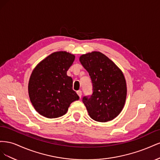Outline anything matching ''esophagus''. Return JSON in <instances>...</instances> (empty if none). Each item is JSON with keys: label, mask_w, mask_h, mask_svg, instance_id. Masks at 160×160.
<instances>
[{"label": "esophagus", "mask_w": 160, "mask_h": 160, "mask_svg": "<svg viewBox=\"0 0 160 160\" xmlns=\"http://www.w3.org/2000/svg\"><path fill=\"white\" fill-rule=\"evenodd\" d=\"M77 95H79V98H81V95H82V91H81V90L77 91Z\"/></svg>", "instance_id": "34e87169"}]
</instances>
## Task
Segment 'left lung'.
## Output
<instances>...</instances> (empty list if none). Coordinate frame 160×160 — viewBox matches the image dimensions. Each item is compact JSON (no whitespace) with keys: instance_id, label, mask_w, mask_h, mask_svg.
Listing matches in <instances>:
<instances>
[{"instance_id":"obj_1","label":"left lung","mask_w":160,"mask_h":160,"mask_svg":"<svg viewBox=\"0 0 160 160\" xmlns=\"http://www.w3.org/2000/svg\"><path fill=\"white\" fill-rule=\"evenodd\" d=\"M79 61L93 84V93L82 100L91 118L99 122L113 119L122 111L126 99L127 86L122 71L98 51L82 55Z\"/></svg>"}]
</instances>
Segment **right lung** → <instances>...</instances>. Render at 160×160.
I'll return each instance as SVG.
<instances>
[{
    "instance_id": "add662e5",
    "label": "right lung",
    "mask_w": 160,
    "mask_h": 160,
    "mask_svg": "<svg viewBox=\"0 0 160 160\" xmlns=\"http://www.w3.org/2000/svg\"><path fill=\"white\" fill-rule=\"evenodd\" d=\"M75 55L66 51L52 53L33 69L28 81V95L34 108L47 118L65 115L71 103L79 99L72 90V79L67 71Z\"/></svg>"
}]
</instances>
